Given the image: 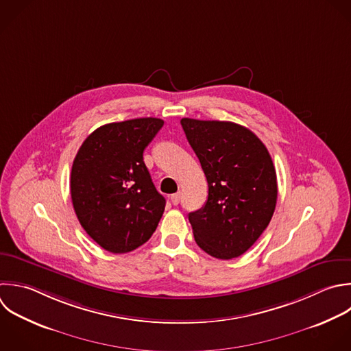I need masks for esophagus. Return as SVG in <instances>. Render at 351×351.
<instances>
[{
  "instance_id": "34e87169",
  "label": "esophagus",
  "mask_w": 351,
  "mask_h": 351,
  "mask_svg": "<svg viewBox=\"0 0 351 351\" xmlns=\"http://www.w3.org/2000/svg\"><path fill=\"white\" fill-rule=\"evenodd\" d=\"M171 203L174 204V206H177L178 203H180V200H181V193L180 192H177V193H174V195H171Z\"/></svg>"
}]
</instances>
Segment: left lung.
<instances>
[{"label": "left lung", "instance_id": "left-lung-1", "mask_svg": "<svg viewBox=\"0 0 351 351\" xmlns=\"http://www.w3.org/2000/svg\"><path fill=\"white\" fill-rule=\"evenodd\" d=\"M208 184L206 204L189 213L197 245L218 259L244 254L267 228L277 202L276 170L263 143L233 122L182 118Z\"/></svg>", "mask_w": 351, "mask_h": 351}]
</instances>
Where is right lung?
Here are the masks:
<instances>
[{"mask_svg": "<svg viewBox=\"0 0 351 351\" xmlns=\"http://www.w3.org/2000/svg\"><path fill=\"white\" fill-rule=\"evenodd\" d=\"M159 118H137L96 129L71 170L75 214L104 250L125 254L149 240L166 206L144 163V149L162 129Z\"/></svg>", "mask_w": 351, "mask_h": 351, "instance_id": "1", "label": "right lung"}]
</instances>
